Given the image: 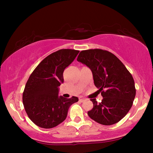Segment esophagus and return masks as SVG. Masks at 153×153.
Instances as JSON below:
<instances>
[{"mask_svg":"<svg viewBox=\"0 0 153 153\" xmlns=\"http://www.w3.org/2000/svg\"><path fill=\"white\" fill-rule=\"evenodd\" d=\"M84 101H85V100L84 99V98L79 97V102H83Z\"/></svg>","mask_w":153,"mask_h":153,"instance_id":"34e87169","label":"esophagus"}]
</instances>
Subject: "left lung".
<instances>
[{
  "label": "left lung",
  "mask_w": 153,
  "mask_h": 153,
  "mask_svg": "<svg viewBox=\"0 0 153 153\" xmlns=\"http://www.w3.org/2000/svg\"><path fill=\"white\" fill-rule=\"evenodd\" d=\"M77 61L91 69L95 85L103 97L100 103L91 100L93 108L88 112L90 118L104 125L122 120L136 95L134 81L123 62L111 52L98 49L81 51Z\"/></svg>",
  "instance_id": "8db88e82"
}]
</instances>
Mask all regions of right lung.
Returning a JSON list of instances; mask_svg holds the SVG:
<instances>
[{"instance_id":"1","label":"right lung","mask_w":153,"mask_h":153,"mask_svg":"<svg viewBox=\"0 0 153 153\" xmlns=\"http://www.w3.org/2000/svg\"><path fill=\"white\" fill-rule=\"evenodd\" d=\"M79 51L60 49L46 57L30 74L24 93L23 104L29 118L38 127L50 129L65 120L68 109L78 97L59 96L63 72Z\"/></svg>"}]
</instances>
